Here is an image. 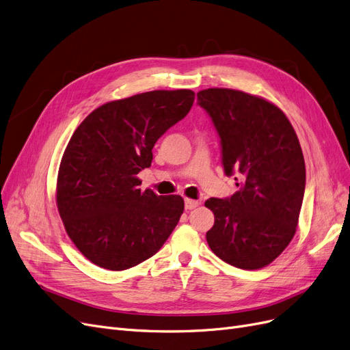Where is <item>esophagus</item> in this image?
<instances>
[{
	"instance_id": "obj_1",
	"label": "esophagus",
	"mask_w": 350,
	"mask_h": 350,
	"mask_svg": "<svg viewBox=\"0 0 350 350\" xmlns=\"http://www.w3.org/2000/svg\"><path fill=\"white\" fill-rule=\"evenodd\" d=\"M199 204H200V202H199V200H193V199H185V208H186L187 211H191V209L198 208Z\"/></svg>"
}]
</instances>
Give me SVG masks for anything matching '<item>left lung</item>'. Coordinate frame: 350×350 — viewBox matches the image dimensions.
<instances>
[{
    "mask_svg": "<svg viewBox=\"0 0 350 350\" xmlns=\"http://www.w3.org/2000/svg\"><path fill=\"white\" fill-rule=\"evenodd\" d=\"M198 105L221 138L225 174L239 178L230 198L204 202L215 215L206 239L222 261L262 268L288 247L299 224L306 190L299 138L280 108L241 90H200Z\"/></svg>",
    "mask_w": 350,
    "mask_h": 350,
    "instance_id": "left-lung-1",
    "label": "left lung"
}]
</instances>
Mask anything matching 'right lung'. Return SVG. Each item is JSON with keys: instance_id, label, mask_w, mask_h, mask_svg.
<instances>
[{"instance_id": "obj_1", "label": "right lung", "mask_w": 350, "mask_h": 350, "mask_svg": "<svg viewBox=\"0 0 350 350\" xmlns=\"http://www.w3.org/2000/svg\"><path fill=\"white\" fill-rule=\"evenodd\" d=\"M195 92L151 90L112 100L76 128L57 176V208L72 242L90 262L122 271L163 247L185 211L182 196L141 191L137 174L152 147L189 113Z\"/></svg>"}]
</instances>
